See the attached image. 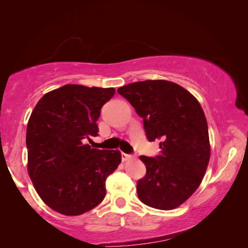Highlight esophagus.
Returning a JSON list of instances; mask_svg holds the SVG:
<instances>
[{
  "label": "esophagus",
  "instance_id": "obj_1",
  "mask_svg": "<svg viewBox=\"0 0 248 248\" xmlns=\"http://www.w3.org/2000/svg\"><path fill=\"white\" fill-rule=\"evenodd\" d=\"M132 157H133V155H131V154H127V153H121V159H123V162L129 161V159H131Z\"/></svg>",
  "mask_w": 248,
  "mask_h": 248
}]
</instances>
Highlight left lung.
<instances>
[{
  "label": "left lung",
  "instance_id": "1",
  "mask_svg": "<svg viewBox=\"0 0 248 248\" xmlns=\"http://www.w3.org/2000/svg\"><path fill=\"white\" fill-rule=\"evenodd\" d=\"M117 92L143 118L148 140H161L158 155L140 156L146 174L138 180V197L155 209L177 208L197 190L209 164L202 108L184 87L164 79L131 83Z\"/></svg>",
  "mask_w": 248,
  "mask_h": 248
}]
</instances>
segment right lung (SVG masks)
I'll use <instances>...</instances> for the list:
<instances>
[{
  "instance_id": "obj_1",
  "label": "right lung",
  "mask_w": 248,
  "mask_h": 248,
  "mask_svg": "<svg viewBox=\"0 0 248 248\" xmlns=\"http://www.w3.org/2000/svg\"><path fill=\"white\" fill-rule=\"evenodd\" d=\"M115 89L66 84L49 92L28 120V174L44 202L61 215L79 216L102 202L105 183L121 162L116 150L92 149L96 121Z\"/></svg>"
}]
</instances>
